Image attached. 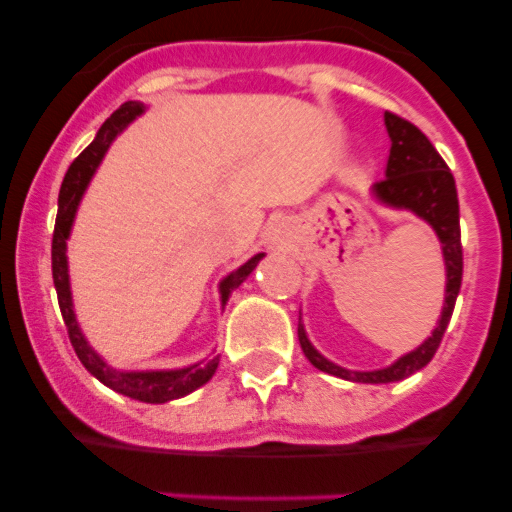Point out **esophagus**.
<instances>
[{
    "mask_svg": "<svg viewBox=\"0 0 512 512\" xmlns=\"http://www.w3.org/2000/svg\"><path fill=\"white\" fill-rule=\"evenodd\" d=\"M270 242H272V245H280V242H282V232L280 230H272L270 232Z\"/></svg>",
    "mask_w": 512,
    "mask_h": 512,
    "instance_id": "esophagus-1",
    "label": "esophagus"
}]
</instances>
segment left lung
Wrapping results in <instances>:
<instances>
[{
  "label": "left lung",
  "mask_w": 512,
  "mask_h": 512,
  "mask_svg": "<svg viewBox=\"0 0 512 512\" xmlns=\"http://www.w3.org/2000/svg\"><path fill=\"white\" fill-rule=\"evenodd\" d=\"M384 123L391 138L389 163H386V178L371 188V198L389 210L414 213L418 220L431 225L438 242H441L443 265H446V294H443L441 317H438L431 337L423 339L416 349L401 354L394 364L384 366V369L356 371L329 361L309 342L307 329L299 317V344H302V352L309 359V364L317 366L319 371L339 376V379L356 381V384H391V381H401L423 369L433 359L443 334H446L463 277L461 215H458L456 180H453L451 170L414 123L404 121L389 111L384 113Z\"/></svg>",
  "instance_id": "1"
}]
</instances>
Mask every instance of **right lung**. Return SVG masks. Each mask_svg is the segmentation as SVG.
Here are the masks:
<instances>
[{
	"label": "right lung",
	"instance_id": "obj_1",
	"mask_svg": "<svg viewBox=\"0 0 512 512\" xmlns=\"http://www.w3.org/2000/svg\"><path fill=\"white\" fill-rule=\"evenodd\" d=\"M146 103L141 101H126L121 108L111 113V118L103 121V126L98 128L96 138L91 141V146L81 153L74 163L69 165L64 175V183L59 190V213H56V227H54V240H51V275H54V287L59 294V307L61 317H64L66 329H69L71 347H74L76 356L81 359V364L86 366L91 376H96L103 386L113 389L116 394L128 396V399L143 401V404H168V401L183 399V396L193 394L195 389H200L203 384H208L213 379L215 369L220 364V356H208V359L198 361V364L180 366V369H116V366L108 364L101 354L96 352L89 344V339L81 332V324L76 319L74 312V297H71V277H69V257H66V242L71 237V227H74L76 210H79L81 198H84L86 188H89L91 178L101 165L103 156L111 148V143L136 121L138 116L146 113ZM265 257V252H257L255 257L240 265L237 270H232L230 275H225L220 280L218 292H220V304H227L230 294L235 292L242 282L250 277V272L255 270L257 262Z\"/></svg>",
	"mask_w": 512,
	"mask_h": 512
}]
</instances>
